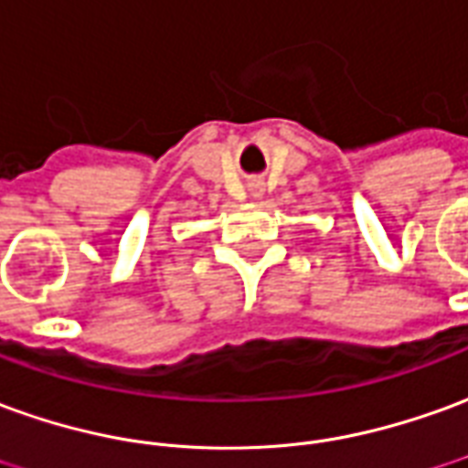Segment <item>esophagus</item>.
<instances>
[{"instance_id":"1","label":"esophagus","mask_w":468,"mask_h":468,"mask_svg":"<svg viewBox=\"0 0 468 468\" xmlns=\"http://www.w3.org/2000/svg\"><path fill=\"white\" fill-rule=\"evenodd\" d=\"M250 192H253V197H261V195H263V187H261V185H250Z\"/></svg>"}]
</instances>
